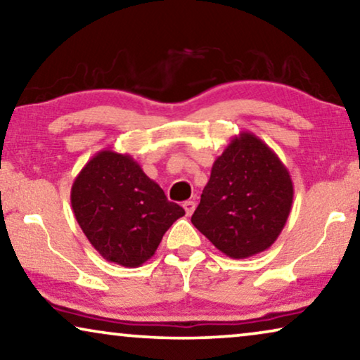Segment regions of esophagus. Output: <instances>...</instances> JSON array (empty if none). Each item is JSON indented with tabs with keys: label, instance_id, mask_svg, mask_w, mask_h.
Listing matches in <instances>:
<instances>
[{
	"label": "esophagus",
	"instance_id": "1",
	"mask_svg": "<svg viewBox=\"0 0 360 360\" xmlns=\"http://www.w3.org/2000/svg\"><path fill=\"white\" fill-rule=\"evenodd\" d=\"M195 201H191V200H188V201H184V208H185V213H186V216H191L193 214V211H195Z\"/></svg>",
	"mask_w": 360,
	"mask_h": 360
}]
</instances>
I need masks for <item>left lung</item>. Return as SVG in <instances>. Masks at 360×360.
Returning a JSON list of instances; mask_svg holds the SVG:
<instances>
[{
  "mask_svg": "<svg viewBox=\"0 0 360 360\" xmlns=\"http://www.w3.org/2000/svg\"><path fill=\"white\" fill-rule=\"evenodd\" d=\"M292 203L287 167L264 141L243 131L214 160L191 223L228 257L248 259L277 240Z\"/></svg>",
  "mask_w": 360,
  "mask_h": 360,
  "instance_id": "obj_1",
  "label": "left lung"
}]
</instances>
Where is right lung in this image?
Here are the masks:
<instances>
[{
  "label": "right lung",
  "instance_id": "obj_1",
  "mask_svg": "<svg viewBox=\"0 0 360 360\" xmlns=\"http://www.w3.org/2000/svg\"><path fill=\"white\" fill-rule=\"evenodd\" d=\"M73 213L103 259L139 267L165 231L185 214L129 154L105 149L86 162L72 185Z\"/></svg>",
  "mask_w": 360,
  "mask_h": 360
}]
</instances>
